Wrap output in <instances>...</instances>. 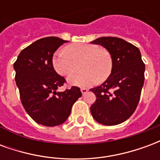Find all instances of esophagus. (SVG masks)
<instances>
[{"mask_svg":"<svg viewBox=\"0 0 160 160\" xmlns=\"http://www.w3.org/2000/svg\"><path fill=\"white\" fill-rule=\"evenodd\" d=\"M80 91H81V93L82 94H86L88 92V89H87V88H81Z\"/></svg>","mask_w":160,"mask_h":160,"instance_id":"obj_1","label":"esophagus"}]
</instances>
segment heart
<instances>
[{"instance_id": "heart-1", "label": "heart", "mask_w": 160, "mask_h": 160, "mask_svg": "<svg viewBox=\"0 0 160 160\" xmlns=\"http://www.w3.org/2000/svg\"><path fill=\"white\" fill-rule=\"evenodd\" d=\"M80 63L83 72L68 77V81L72 86L91 87L99 81H104L112 71V59L105 49L92 43H73L67 46L66 50L60 49L54 54L52 64L57 73L68 76L73 73Z\"/></svg>"}]
</instances>
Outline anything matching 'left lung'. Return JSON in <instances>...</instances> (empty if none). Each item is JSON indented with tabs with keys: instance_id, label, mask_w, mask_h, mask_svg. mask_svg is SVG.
I'll return each mask as SVG.
<instances>
[{
	"instance_id": "1",
	"label": "left lung",
	"mask_w": 160,
	"mask_h": 160,
	"mask_svg": "<svg viewBox=\"0 0 160 160\" xmlns=\"http://www.w3.org/2000/svg\"><path fill=\"white\" fill-rule=\"evenodd\" d=\"M92 43L107 49L112 59V71L99 87L90 89L96 101L92 116L104 125H117L130 118L137 107L145 80V64L137 47L114 37H102Z\"/></svg>"
}]
</instances>
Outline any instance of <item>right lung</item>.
<instances>
[{
    "label": "right lung",
    "mask_w": 160,
    "mask_h": 160,
    "mask_svg": "<svg viewBox=\"0 0 160 160\" xmlns=\"http://www.w3.org/2000/svg\"><path fill=\"white\" fill-rule=\"evenodd\" d=\"M67 42L56 37L37 40L19 53L13 64L23 106L36 122L47 127L63 123L82 95L77 87L56 92L66 80L54 69L53 55Z\"/></svg>",
    "instance_id": "add662e5"
}]
</instances>
